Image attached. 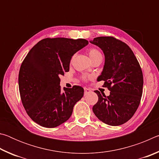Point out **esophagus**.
<instances>
[{
  "label": "esophagus",
  "mask_w": 159,
  "mask_h": 159,
  "mask_svg": "<svg viewBox=\"0 0 159 159\" xmlns=\"http://www.w3.org/2000/svg\"><path fill=\"white\" fill-rule=\"evenodd\" d=\"M84 90H85V95H87L88 93H90L91 92V90L89 89V88H85Z\"/></svg>",
  "instance_id": "obj_1"
}]
</instances>
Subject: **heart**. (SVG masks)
<instances>
[{"instance_id":"obj_1","label":"heart","mask_w":159,"mask_h":159,"mask_svg":"<svg viewBox=\"0 0 159 159\" xmlns=\"http://www.w3.org/2000/svg\"><path fill=\"white\" fill-rule=\"evenodd\" d=\"M88 55H89L90 60H93L94 58H95L97 57H99V56H102L101 53L97 49H95V48H91V49H90L89 51H88ZM84 79H85V77Z\"/></svg>"}]
</instances>
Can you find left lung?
<instances>
[{"instance_id":"1","label":"left lung","mask_w":159,"mask_h":159,"mask_svg":"<svg viewBox=\"0 0 159 159\" xmlns=\"http://www.w3.org/2000/svg\"><path fill=\"white\" fill-rule=\"evenodd\" d=\"M90 43L98 46L104 55V65L98 81L104 80V86L110 95H101L93 111L97 117L109 125H122L133 117L140 103L143 75L132 50L125 43L110 36L95 38Z\"/></svg>"}]
</instances>
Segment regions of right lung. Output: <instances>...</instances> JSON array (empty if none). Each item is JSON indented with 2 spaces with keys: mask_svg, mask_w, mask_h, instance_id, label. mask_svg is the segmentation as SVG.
I'll use <instances>...</instances> for the list:
<instances>
[{
  "mask_svg": "<svg viewBox=\"0 0 159 159\" xmlns=\"http://www.w3.org/2000/svg\"><path fill=\"white\" fill-rule=\"evenodd\" d=\"M88 44L85 39H45L31 48L21 64L19 89L27 114L45 128H55L71 117L83 98L80 86L60 87L61 75L69 71L71 57Z\"/></svg>",
  "mask_w": 159,
  "mask_h": 159,
  "instance_id": "right-lung-1",
  "label": "right lung"
}]
</instances>
